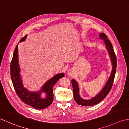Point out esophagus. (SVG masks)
Returning a JSON list of instances; mask_svg holds the SVG:
<instances>
[{
	"label": "esophagus",
	"instance_id": "34e87169",
	"mask_svg": "<svg viewBox=\"0 0 129 129\" xmlns=\"http://www.w3.org/2000/svg\"><path fill=\"white\" fill-rule=\"evenodd\" d=\"M67 75L69 76H72L74 75V70H73L72 68H71V69H69L67 71Z\"/></svg>",
	"mask_w": 129,
	"mask_h": 129
}]
</instances>
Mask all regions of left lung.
Segmentation results:
<instances>
[{"mask_svg":"<svg viewBox=\"0 0 129 129\" xmlns=\"http://www.w3.org/2000/svg\"><path fill=\"white\" fill-rule=\"evenodd\" d=\"M100 39H102L104 41L106 48L108 51L109 56L111 59V62L112 64V71L111 74L109 77V78L107 80V82L105 84V85L102 89V90L100 92L96 94V96L93 97V98H91L88 100L83 99L82 98H81L79 93V87L77 81L75 79H72L71 81L72 85L73 87V97L75 101L77 103L83 106H92L99 104L100 102L102 100L107 96V94L109 93L111 89V87L114 82V80L116 73V57L115 54V52L113 49L112 44L108 39H107V36L104 33H101L100 34Z\"/></svg>","mask_w":129,"mask_h":129,"instance_id":"8db88e82","label":"left lung"}]
</instances>
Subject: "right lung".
<instances>
[{
  "label": "right lung",
  "mask_w": 129,
  "mask_h": 129,
  "mask_svg": "<svg viewBox=\"0 0 129 129\" xmlns=\"http://www.w3.org/2000/svg\"><path fill=\"white\" fill-rule=\"evenodd\" d=\"M27 35L20 39L19 42L24 41ZM18 43L15 47L13 58L10 63V76L15 91L19 98L24 103L29 105L36 109H44L51 105L53 101V86L60 78L63 77L64 73L56 75L44 84L40 90L30 91L24 87L22 82V76L20 74V69L18 61ZM42 93L46 94L45 98H41Z\"/></svg>",
  "instance_id": "add662e5"
}]
</instances>
